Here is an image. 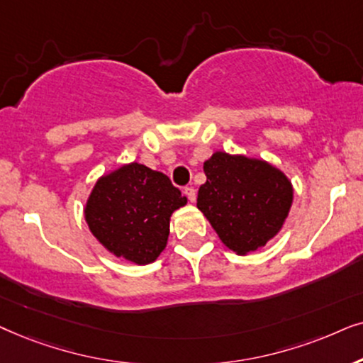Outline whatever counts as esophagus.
Listing matches in <instances>:
<instances>
[{
	"label": "esophagus",
	"instance_id": "1",
	"mask_svg": "<svg viewBox=\"0 0 363 363\" xmlns=\"http://www.w3.org/2000/svg\"><path fill=\"white\" fill-rule=\"evenodd\" d=\"M184 194L187 196L189 202H196V189H194V187H186Z\"/></svg>",
	"mask_w": 363,
	"mask_h": 363
}]
</instances>
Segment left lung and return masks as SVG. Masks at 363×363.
Returning a JSON list of instances; mask_svg holds the SVG:
<instances>
[{
    "instance_id": "left-lung-1",
    "label": "left lung",
    "mask_w": 363,
    "mask_h": 363,
    "mask_svg": "<svg viewBox=\"0 0 363 363\" xmlns=\"http://www.w3.org/2000/svg\"><path fill=\"white\" fill-rule=\"evenodd\" d=\"M197 207L222 242L240 255L264 247L280 230L292 204V186L270 164L227 152L204 162Z\"/></svg>"
}]
</instances>
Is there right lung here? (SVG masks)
Segmentation results:
<instances>
[{
  "instance_id": "right-lung-1",
  "label": "right lung",
  "mask_w": 363,
  "mask_h": 363,
  "mask_svg": "<svg viewBox=\"0 0 363 363\" xmlns=\"http://www.w3.org/2000/svg\"><path fill=\"white\" fill-rule=\"evenodd\" d=\"M186 202L166 174L133 162L96 182L84 212L109 252L141 265L154 262L166 247L169 217Z\"/></svg>"
}]
</instances>
